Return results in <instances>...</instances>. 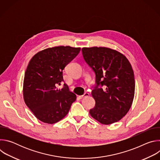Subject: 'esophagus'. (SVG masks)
<instances>
[{"label": "esophagus", "instance_id": "34e87169", "mask_svg": "<svg viewBox=\"0 0 160 160\" xmlns=\"http://www.w3.org/2000/svg\"><path fill=\"white\" fill-rule=\"evenodd\" d=\"M89 94L88 93V92H85V93H84V94H83V95H81V96H79V98H80V99H82V98H85V97H88V96H89Z\"/></svg>", "mask_w": 160, "mask_h": 160}]
</instances>
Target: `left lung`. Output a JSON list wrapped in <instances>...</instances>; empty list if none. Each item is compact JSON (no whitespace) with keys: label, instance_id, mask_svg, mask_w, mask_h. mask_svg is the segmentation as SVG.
I'll return each mask as SVG.
<instances>
[{"label":"left lung","instance_id":"1","mask_svg":"<svg viewBox=\"0 0 160 160\" xmlns=\"http://www.w3.org/2000/svg\"><path fill=\"white\" fill-rule=\"evenodd\" d=\"M82 52L95 72L98 84L92 91L96 105L90 115L104 125L118 122L128 112L134 98L135 79L130 62L123 54L108 48H83ZM99 84L103 88H98Z\"/></svg>","mask_w":160,"mask_h":160}]
</instances>
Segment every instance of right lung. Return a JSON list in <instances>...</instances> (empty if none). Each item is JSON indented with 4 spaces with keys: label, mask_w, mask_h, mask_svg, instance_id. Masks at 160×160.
<instances>
[{
    "label": "right lung",
    "mask_w": 160,
    "mask_h": 160,
    "mask_svg": "<svg viewBox=\"0 0 160 160\" xmlns=\"http://www.w3.org/2000/svg\"><path fill=\"white\" fill-rule=\"evenodd\" d=\"M80 48L59 45L38 52L25 73L22 95L26 105L40 121L53 124L68 114L76 95L64 83L62 70L79 53Z\"/></svg>",
    "instance_id": "1"
}]
</instances>
